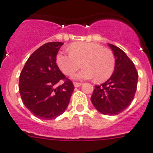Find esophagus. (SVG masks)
<instances>
[{
	"instance_id": "obj_1",
	"label": "esophagus",
	"mask_w": 153,
	"mask_h": 153,
	"mask_svg": "<svg viewBox=\"0 0 153 153\" xmlns=\"http://www.w3.org/2000/svg\"><path fill=\"white\" fill-rule=\"evenodd\" d=\"M82 85V83H79V82H74V86L75 88H78V87H80Z\"/></svg>"
}]
</instances>
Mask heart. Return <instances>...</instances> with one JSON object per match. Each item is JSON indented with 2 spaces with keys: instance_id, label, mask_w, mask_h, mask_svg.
Segmentation results:
<instances>
[{
  "instance_id": "1",
  "label": "heart",
  "mask_w": 153,
  "mask_h": 153,
  "mask_svg": "<svg viewBox=\"0 0 153 153\" xmlns=\"http://www.w3.org/2000/svg\"><path fill=\"white\" fill-rule=\"evenodd\" d=\"M69 53L59 52L56 55V64L63 73L73 75L75 79H91L104 82L112 75L115 68V57L112 51L95 42H75L68 47Z\"/></svg>"
}]
</instances>
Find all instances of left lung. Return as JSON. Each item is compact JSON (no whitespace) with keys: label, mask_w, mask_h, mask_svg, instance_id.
Returning a JSON list of instances; mask_svg holds the SVG:
<instances>
[{"label":"left lung","mask_w":153,"mask_h":153,"mask_svg":"<svg viewBox=\"0 0 153 153\" xmlns=\"http://www.w3.org/2000/svg\"><path fill=\"white\" fill-rule=\"evenodd\" d=\"M115 57L114 73L95 85L91 97L94 107L104 115H117L130 106L137 91L138 73L133 62L117 46L108 44Z\"/></svg>","instance_id":"8db88e82"}]
</instances>
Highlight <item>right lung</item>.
<instances>
[{
  "mask_svg": "<svg viewBox=\"0 0 153 153\" xmlns=\"http://www.w3.org/2000/svg\"><path fill=\"white\" fill-rule=\"evenodd\" d=\"M61 42L44 44L29 57L19 80L23 104L36 117L53 120L66 110L74 91L72 82L56 65ZM64 83L55 88L59 81Z\"/></svg>",
  "mask_w": 153,
  "mask_h": 153,
  "instance_id": "add662e5",
  "label": "right lung"
}]
</instances>
